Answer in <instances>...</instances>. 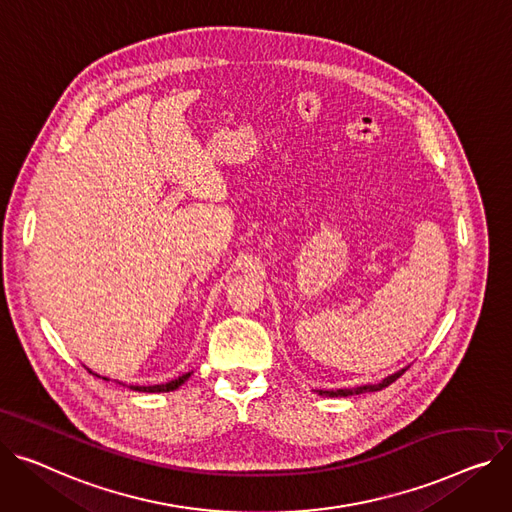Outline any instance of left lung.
I'll return each instance as SVG.
<instances>
[{"label":"left lung","instance_id":"8db88e82","mask_svg":"<svg viewBox=\"0 0 512 512\" xmlns=\"http://www.w3.org/2000/svg\"><path fill=\"white\" fill-rule=\"evenodd\" d=\"M407 368H401V370H397L395 374H391V377H385L381 383H377V385H362V387H354V389H337V391H323V389H319L317 393L319 395H325V397H348V395H360V393H372V391H381V389H385V387H389L391 383H395L401 374L405 372Z\"/></svg>","mask_w":512,"mask_h":512}]
</instances>
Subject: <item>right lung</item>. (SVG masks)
Wrapping results in <instances>:
<instances>
[{"label": "right lung", "mask_w": 512, "mask_h": 512, "mask_svg": "<svg viewBox=\"0 0 512 512\" xmlns=\"http://www.w3.org/2000/svg\"><path fill=\"white\" fill-rule=\"evenodd\" d=\"M90 374H94L92 370H88ZM98 377V374H96ZM191 377V372H185L183 377H179V379H175V381H168V383H164V385H150V387H140V385H129V389H133V391H142V393H168V391H175V389H179L187 379ZM105 381H109V379H105Z\"/></svg>", "instance_id": "obj_1"}]
</instances>
